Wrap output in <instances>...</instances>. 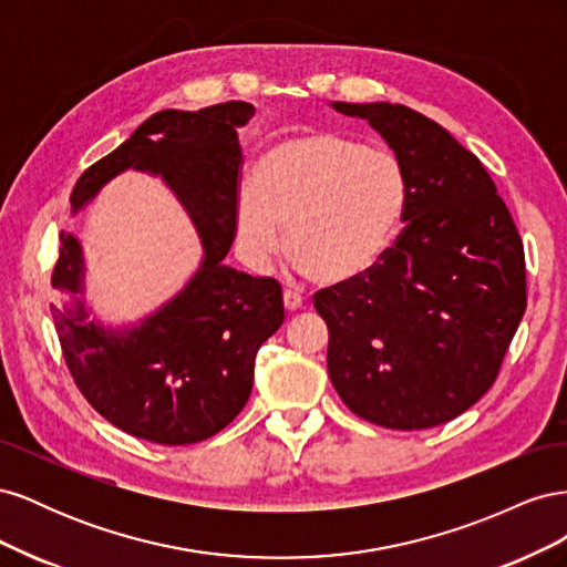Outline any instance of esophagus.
<instances>
[{
  "mask_svg": "<svg viewBox=\"0 0 567 567\" xmlns=\"http://www.w3.org/2000/svg\"><path fill=\"white\" fill-rule=\"evenodd\" d=\"M284 305H286L288 312H296V310H300V307H302V296L296 293V290L286 288L284 290Z\"/></svg>",
  "mask_w": 567,
  "mask_h": 567,
  "instance_id": "34e87169",
  "label": "esophagus"
}]
</instances>
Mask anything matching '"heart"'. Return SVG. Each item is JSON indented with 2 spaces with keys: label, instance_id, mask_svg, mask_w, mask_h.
I'll list each match as a JSON object with an SVG mask.
<instances>
[{
  "label": "heart",
  "instance_id": "1",
  "mask_svg": "<svg viewBox=\"0 0 567 567\" xmlns=\"http://www.w3.org/2000/svg\"><path fill=\"white\" fill-rule=\"evenodd\" d=\"M409 203L402 163L385 148L338 132H305L271 144L236 203L238 244L265 265L284 246L319 284H350L381 260Z\"/></svg>",
  "mask_w": 567,
  "mask_h": 567
}]
</instances>
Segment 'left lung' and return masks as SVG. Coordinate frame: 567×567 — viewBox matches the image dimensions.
<instances>
[{
	"label": "left lung",
	"mask_w": 567,
	"mask_h": 567,
	"mask_svg": "<svg viewBox=\"0 0 567 567\" xmlns=\"http://www.w3.org/2000/svg\"><path fill=\"white\" fill-rule=\"evenodd\" d=\"M409 179L404 229L364 277L315 296L329 375L352 414L392 431L456 419L492 388L525 315V252L487 169L400 104H346Z\"/></svg>",
	"instance_id": "8db88e82"
}]
</instances>
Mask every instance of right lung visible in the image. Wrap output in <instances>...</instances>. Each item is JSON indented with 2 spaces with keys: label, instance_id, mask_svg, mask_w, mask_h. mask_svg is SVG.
<instances>
[{
  "label": "right lung",
  "instance_id": "add662e5",
  "mask_svg": "<svg viewBox=\"0 0 567 567\" xmlns=\"http://www.w3.org/2000/svg\"><path fill=\"white\" fill-rule=\"evenodd\" d=\"M255 109L246 101L200 111L153 113L127 142L78 179V215L125 169L158 175L192 217L203 262L161 310L125 329L90 321L84 257L73 234L61 231L51 286L71 293L63 310L51 305L63 359L75 385L120 431L158 444H194L227 427L252 390L255 354L284 323L281 286L225 265L236 234V130Z\"/></svg>",
  "mask_w": 567,
  "mask_h": 567
}]
</instances>
